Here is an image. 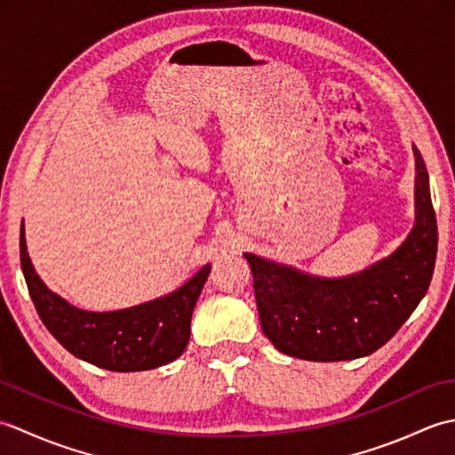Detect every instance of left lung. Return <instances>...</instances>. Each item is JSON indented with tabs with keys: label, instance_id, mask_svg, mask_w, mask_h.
<instances>
[{
	"label": "left lung",
	"instance_id": "8db88e82",
	"mask_svg": "<svg viewBox=\"0 0 455 455\" xmlns=\"http://www.w3.org/2000/svg\"><path fill=\"white\" fill-rule=\"evenodd\" d=\"M414 154V227L387 258L344 277H321L256 254L254 275L262 331L279 352L308 362H344L387 344L427 295L438 250L428 172Z\"/></svg>",
	"mask_w": 455,
	"mask_h": 455
}]
</instances>
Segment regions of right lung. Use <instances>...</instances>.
I'll list each match as a JSON object with an SVG mask.
<instances>
[{"label": "right lung", "instance_id": "add662e5", "mask_svg": "<svg viewBox=\"0 0 455 455\" xmlns=\"http://www.w3.org/2000/svg\"><path fill=\"white\" fill-rule=\"evenodd\" d=\"M21 269L44 326L68 352L109 371H147L166 365L186 350L191 315L211 264L173 291L119 311H84L56 295L35 272L21 222Z\"/></svg>", "mask_w": 455, "mask_h": 455}]
</instances>
